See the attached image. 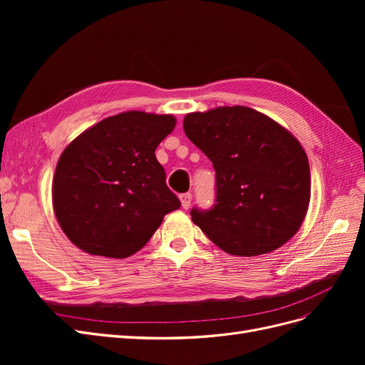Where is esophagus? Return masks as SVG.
Listing matches in <instances>:
<instances>
[{
  "label": "esophagus",
  "instance_id": "obj_1",
  "mask_svg": "<svg viewBox=\"0 0 365 365\" xmlns=\"http://www.w3.org/2000/svg\"><path fill=\"white\" fill-rule=\"evenodd\" d=\"M180 201H181V205L182 208H189L190 207V202H192V193H182L180 195Z\"/></svg>",
  "mask_w": 365,
  "mask_h": 365
}]
</instances>
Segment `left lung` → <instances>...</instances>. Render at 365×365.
Returning a JSON list of instances; mask_svg holds the SVG:
<instances>
[{
  "instance_id": "8db88e82",
  "label": "left lung",
  "mask_w": 365,
  "mask_h": 365,
  "mask_svg": "<svg viewBox=\"0 0 365 365\" xmlns=\"http://www.w3.org/2000/svg\"><path fill=\"white\" fill-rule=\"evenodd\" d=\"M185 135L213 163L216 204L192 220L220 250L268 254L300 230L311 200L303 146L277 121L248 106H219L184 117Z\"/></svg>"
}]
</instances>
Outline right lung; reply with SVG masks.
<instances>
[{"label":"right lung","mask_w":365,"mask_h":365,"mask_svg":"<svg viewBox=\"0 0 365 365\" xmlns=\"http://www.w3.org/2000/svg\"><path fill=\"white\" fill-rule=\"evenodd\" d=\"M175 125L170 114L128 111L98 121L65 148L53 178V210L77 248L129 257L180 208L155 157Z\"/></svg>","instance_id":"obj_1"}]
</instances>
